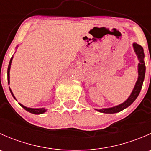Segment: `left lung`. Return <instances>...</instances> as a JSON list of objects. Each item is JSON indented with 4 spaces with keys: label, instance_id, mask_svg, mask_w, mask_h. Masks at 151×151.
<instances>
[{
    "label": "left lung",
    "instance_id": "obj_1",
    "mask_svg": "<svg viewBox=\"0 0 151 151\" xmlns=\"http://www.w3.org/2000/svg\"><path fill=\"white\" fill-rule=\"evenodd\" d=\"M135 53L137 55L138 59H139V65H138V73H139V76H138V80L137 81L136 85H135L133 91H132V94L129 97L127 100L123 104L118 105V106H114V107L111 108H106V109H97L99 112H104V113H116V112H121L125 108L128 107L130 106L134 101H135L137 96H139V93H140L142 86L143 81H144L145 78V63L144 60V52H143V48L138 44L134 43L133 45Z\"/></svg>",
    "mask_w": 151,
    "mask_h": 151
}]
</instances>
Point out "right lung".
Segmentation results:
<instances>
[{"label": "right lung", "instance_id": "add662e5", "mask_svg": "<svg viewBox=\"0 0 151 151\" xmlns=\"http://www.w3.org/2000/svg\"><path fill=\"white\" fill-rule=\"evenodd\" d=\"M12 58H11V60L9 61V66H8V70H7V77H8V83L9 84V71H10V66H11V63H12ZM9 90H10V92H11V93H12V96L15 99L14 96V94L12 93L11 89H9ZM20 104V106H22V107H23L25 110L28 111V112H30V113L36 114V115H39V114H42V113H44L45 112H46V109H45V108H40V109H31V108L26 107V106H23V105L21 104Z\"/></svg>", "mask_w": 151, "mask_h": 151}]
</instances>
